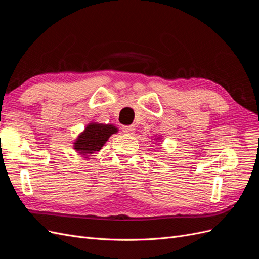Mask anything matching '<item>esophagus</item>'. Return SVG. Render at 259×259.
Segmentation results:
<instances>
[{"instance_id":"obj_1","label":"esophagus","mask_w":259,"mask_h":259,"mask_svg":"<svg viewBox=\"0 0 259 259\" xmlns=\"http://www.w3.org/2000/svg\"><path fill=\"white\" fill-rule=\"evenodd\" d=\"M122 131L126 134H133L135 132V126L134 125H125V126L122 127Z\"/></svg>"}]
</instances>
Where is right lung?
Instances as JSON below:
<instances>
[{
    "label": "right lung",
    "mask_w": 259,
    "mask_h": 259,
    "mask_svg": "<svg viewBox=\"0 0 259 259\" xmlns=\"http://www.w3.org/2000/svg\"><path fill=\"white\" fill-rule=\"evenodd\" d=\"M116 132L117 128L113 125L91 123L76 138L74 149L82 155H91L99 151L109 137Z\"/></svg>",
    "instance_id": "1"
}]
</instances>
